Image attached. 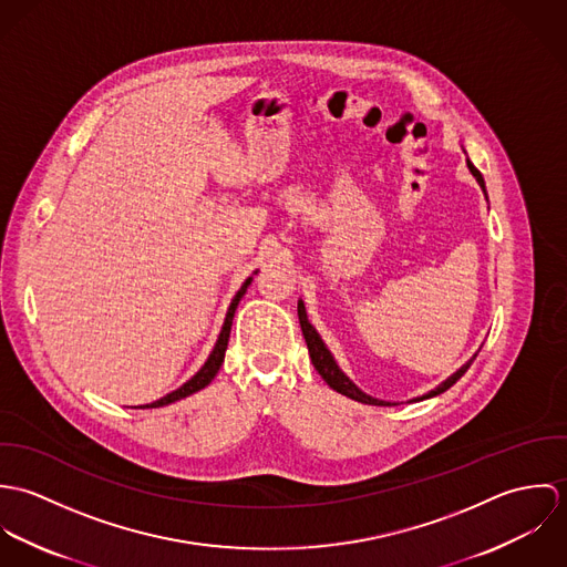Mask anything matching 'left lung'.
<instances>
[{
    "label": "left lung",
    "instance_id": "1",
    "mask_svg": "<svg viewBox=\"0 0 567 567\" xmlns=\"http://www.w3.org/2000/svg\"><path fill=\"white\" fill-rule=\"evenodd\" d=\"M467 167L472 169V174L476 176V181L481 183V187H483V192H485V178H483V174H481V169L474 165V163L467 159ZM299 323H301V331H303V338H306V342H308V351H310V358H312V364H315V369L319 371V375L323 378L324 382H327V386L329 389H333L336 393H340V395H344V398H349V400H355V402H360V404H369V405H395L391 404V402H382V400H375V398H371V395H367V393H362L340 369H338V364H336V360L331 358V353H329V349L324 347L323 340H321V336L317 333V329L310 324L308 321V315H306V306H303V301H299ZM476 360V355L467 362V364H463L452 378H447L443 384H439L434 391H430L427 395H423V398H416V400H427V398H434V395H441V393H445L450 386H454L465 373H467V369L472 367V362ZM414 400V402H416Z\"/></svg>",
    "mask_w": 567,
    "mask_h": 567
}]
</instances>
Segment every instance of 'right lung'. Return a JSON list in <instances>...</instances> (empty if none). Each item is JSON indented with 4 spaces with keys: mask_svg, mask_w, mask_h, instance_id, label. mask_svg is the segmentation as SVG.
I'll return each mask as SVG.
<instances>
[{
    "mask_svg": "<svg viewBox=\"0 0 567 567\" xmlns=\"http://www.w3.org/2000/svg\"><path fill=\"white\" fill-rule=\"evenodd\" d=\"M250 279H252V277H248V279L244 281L243 288L236 292V297H234V301H231V306H229L225 324H223V331H220V336H218V340H216V347H214V351L209 353V358H207V362L203 364V369H200L192 380H187L181 389L172 391L169 395H165V398L153 402V404L137 405V408H159V405L174 404V402H178V400H183V398H187V395H192V393L205 389V386L216 378V373L220 371L223 360H225V351H227V344H229V333H231V323H234L236 308H238V303H240L246 288L250 286Z\"/></svg>",
    "mask_w": 567,
    "mask_h": 567,
    "instance_id": "right-lung-1",
    "label": "right lung"
}]
</instances>
